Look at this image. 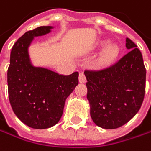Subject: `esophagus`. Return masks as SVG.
Listing matches in <instances>:
<instances>
[{
    "label": "esophagus",
    "mask_w": 151,
    "mask_h": 151,
    "mask_svg": "<svg viewBox=\"0 0 151 151\" xmlns=\"http://www.w3.org/2000/svg\"><path fill=\"white\" fill-rule=\"evenodd\" d=\"M79 81L81 83H85L87 81V79H86V76L83 72H81L80 75H79Z\"/></svg>",
    "instance_id": "1"
}]
</instances>
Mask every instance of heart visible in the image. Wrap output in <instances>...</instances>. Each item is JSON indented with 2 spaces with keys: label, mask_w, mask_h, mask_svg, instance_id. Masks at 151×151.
Returning a JSON list of instances; mask_svg holds the SVG:
<instances>
[{
  "label": "heart",
  "mask_w": 151,
  "mask_h": 151,
  "mask_svg": "<svg viewBox=\"0 0 151 151\" xmlns=\"http://www.w3.org/2000/svg\"><path fill=\"white\" fill-rule=\"evenodd\" d=\"M118 54V47L115 44H111L106 47L101 53L98 58V63L104 65L111 62Z\"/></svg>",
  "instance_id": "obj_1"
}]
</instances>
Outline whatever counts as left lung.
<instances>
[{"instance_id": "8db88e82", "label": "left lung", "mask_w": 151, "mask_h": 151, "mask_svg": "<svg viewBox=\"0 0 151 151\" xmlns=\"http://www.w3.org/2000/svg\"><path fill=\"white\" fill-rule=\"evenodd\" d=\"M128 53L108 67L84 71L87 78L90 116L104 129L127 123L140 110L146 85V69L141 51L127 38Z\"/></svg>"}]
</instances>
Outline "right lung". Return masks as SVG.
I'll return each instance as SVG.
<instances>
[{"instance_id": "add662e5", "label": "right lung", "mask_w": 151, "mask_h": 151, "mask_svg": "<svg viewBox=\"0 0 151 151\" xmlns=\"http://www.w3.org/2000/svg\"><path fill=\"white\" fill-rule=\"evenodd\" d=\"M50 26H40L26 32L14 44L8 68V91L11 108L26 126L45 129L61 119L66 98L79 84V72L58 74L47 69L35 68L27 48L33 37L50 32Z\"/></svg>"}]
</instances>
